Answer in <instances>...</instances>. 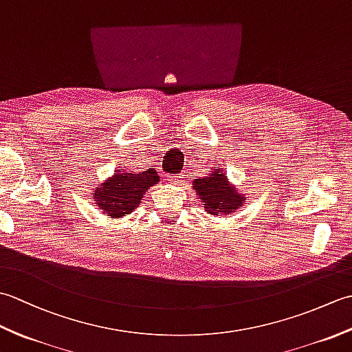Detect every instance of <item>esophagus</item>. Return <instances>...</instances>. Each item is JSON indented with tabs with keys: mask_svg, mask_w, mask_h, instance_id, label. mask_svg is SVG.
Here are the masks:
<instances>
[{
	"mask_svg": "<svg viewBox=\"0 0 352 352\" xmlns=\"http://www.w3.org/2000/svg\"><path fill=\"white\" fill-rule=\"evenodd\" d=\"M168 182L172 184H183L184 183V175L178 174V175H169Z\"/></svg>",
	"mask_w": 352,
	"mask_h": 352,
	"instance_id": "1",
	"label": "esophagus"
}]
</instances>
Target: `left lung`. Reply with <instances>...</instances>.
Returning a JSON list of instances; mask_svg holds the SVG:
<instances>
[{
  "label": "left lung",
  "mask_w": 352,
  "mask_h": 352,
  "mask_svg": "<svg viewBox=\"0 0 352 352\" xmlns=\"http://www.w3.org/2000/svg\"><path fill=\"white\" fill-rule=\"evenodd\" d=\"M193 189L203 199L206 210L212 214H228L243 203V198L234 192L233 186L228 184L227 177L222 174L221 169L214 170L210 177L197 178L193 182Z\"/></svg>",
  "instance_id": "8db88e82"
}]
</instances>
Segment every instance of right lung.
Returning a JSON list of instances; mask_svg holds the SVG:
<instances>
[{"instance_id":"right-lung-1","label":"right lung","mask_w":352,"mask_h":352,"mask_svg":"<svg viewBox=\"0 0 352 352\" xmlns=\"http://www.w3.org/2000/svg\"><path fill=\"white\" fill-rule=\"evenodd\" d=\"M157 183L159 175L153 168L142 172L116 170V175L96 189L95 204H98L100 210L107 216L121 218L138 207L142 195Z\"/></svg>"}]
</instances>
